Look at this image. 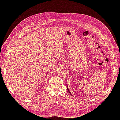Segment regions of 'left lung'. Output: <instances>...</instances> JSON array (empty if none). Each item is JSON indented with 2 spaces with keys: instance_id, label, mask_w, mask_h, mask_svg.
<instances>
[{
  "instance_id": "1",
  "label": "left lung",
  "mask_w": 120,
  "mask_h": 120,
  "mask_svg": "<svg viewBox=\"0 0 120 120\" xmlns=\"http://www.w3.org/2000/svg\"><path fill=\"white\" fill-rule=\"evenodd\" d=\"M67 90H68V91L69 93H70V94H71V95H71V93L70 92V90H69V89H68V86H67Z\"/></svg>"
}]
</instances>
